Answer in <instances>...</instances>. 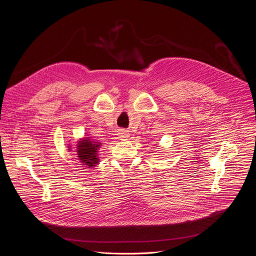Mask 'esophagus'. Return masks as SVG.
<instances>
[{
	"instance_id": "obj_1",
	"label": "esophagus",
	"mask_w": 256,
	"mask_h": 256,
	"mask_svg": "<svg viewBox=\"0 0 256 256\" xmlns=\"http://www.w3.org/2000/svg\"><path fill=\"white\" fill-rule=\"evenodd\" d=\"M120 138H128V132H126V130H120Z\"/></svg>"
}]
</instances>
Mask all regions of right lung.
Instances as JSON below:
<instances>
[{
	"mask_svg": "<svg viewBox=\"0 0 256 256\" xmlns=\"http://www.w3.org/2000/svg\"><path fill=\"white\" fill-rule=\"evenodd\" d=\"M101 144H99L98 142H93L88 138H85L84 140H80L77 147L79 160L88 167L95 166L99 161L97 152Z\"/></svg>",
	"mask_w": 256,
	"mask_h": 256,
	"instance_id": "right-lung-1",
	"label": "right lung"
}]
</instances>
